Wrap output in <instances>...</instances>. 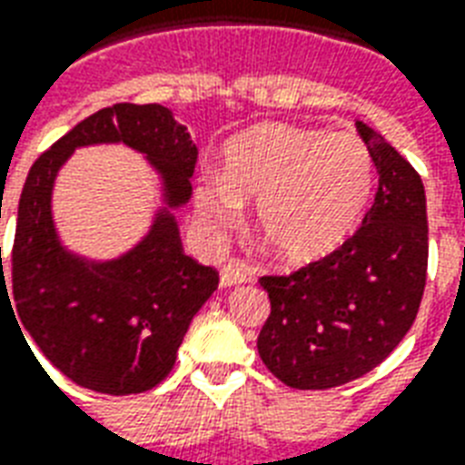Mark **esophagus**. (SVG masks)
Wrapping results in <instances>:
<instances>
[{
	"instance_id": "esophagus-1",
	"label": "esophagus",
	"mask_w": 465,
	"mask_h": 465,
	"mask_svg": "<svg viewBox=\"0 0 465 465\" xmlns=\"http://www.w3.org/2000/svg\"><path fill=\"white\" fill-rule=\"evenodd\" d=\"M251 280V271L246 265L241 263H226L219 272V282L222 288H232V285H241V282H248Z\"/></svg>"
}]
</instances>
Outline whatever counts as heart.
<instances>
[{
    "label": "heart",
    "mask_w": 465,
    "mask_h": 465,
    "mask_svg": "<svg viewBox=\"0 0 465 465\" xmlns=\"http://www.w3.org/2000/svg\"><path fill=\"white\" fill-rule=\"evenodd\" d=\"M375 183L371 148L353 131L258 124L224 148V180L194 187L197 214L212 232L239 224L258 202L256 232L272 256L310 263L356 232Z\"/></svg>",
    "instance_id": "obj_1"
}]
</instances>
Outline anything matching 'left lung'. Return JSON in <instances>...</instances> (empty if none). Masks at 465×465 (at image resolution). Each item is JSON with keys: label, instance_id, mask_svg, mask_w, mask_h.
Listing matches in <instances>:
<instances>
[{"label": "left lung", "instance_id": "8db88e82", "mask_svg": "<svg viewBox=\"0 0 465 465\" xmlns=\"http://www.w3.org/2000/svg\"><path fill=\"white\" fill-rule=\"evenodd\" d=\"M378 193L341 248L290 275L258 280L271 314L258 353L295 390H327L373 371L412 327L427 282V197L417 170L368 124Z\"/></svg>", "mask_w": 465, "mask_h": 465}]
</instances>
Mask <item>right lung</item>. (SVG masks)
<instances>
[{
    "label": "right lung",
    "instance_id": "obj_1",
    "mask_svg": "<svg viewBox=\"0 0 465 465\" xmlns=\"http://www.w3.org/2000/svg\"><path fill=\"white\" fill-rule=\"evenodd\" d=\"M99 143H124L143 154L163 193L147 236L112 262L63 247L50 209L57 170L77 147ZM194 163L197 146L168 106L124 102L87 116L28 170L12 248L14 310L45 359L77 385L104 395L155 388L217 290L219 272L185 256L175 222V209L193 197Z\"/></svg>",
    "mask_w": 465,
    "mask_h": 465
}]
</instances>
